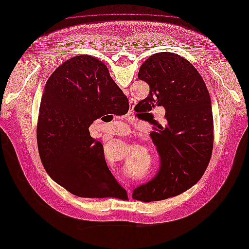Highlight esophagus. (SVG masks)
<instances>
[{"label": "esophagus", "instance_id": "esophagus-1", "mask_svg": "<svg viewBox=\"0 0 249 249\" xmlns=\"http://www.w3.org/2000/svg\"><path fill=\"white\" fill-rule=\"evenodd\" d=\"M128 192H129V193H130V190H128Z\"/></svg>", "mask_w": 249, "mask_h": 249}]
</instances>
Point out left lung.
Returning <instances> with one entry per match:
<instances>
[{
  "label": "left lung",
  "instance_id": "left-lung-1",
  "mask_svg": "<svg viewBox=\"0 0 249 249\" xmlns=\"http://www.w3.org/2000/svg\"><path fill=\"white\" fill-rule=\"evenodd\" d=\"M138 77L150 86L148 96L135 111L166 109L164 123L152 124L151 133L160 156V170L133 191L144 202L167 199L196 184L209 165L213 145L212 102L206 84L195 66L178 54L159 53L141 66ZM142 105L144 108H142Z\"/></svg>",
  "mask_w": 249,
  "mask_h": 249
}]
</instances>
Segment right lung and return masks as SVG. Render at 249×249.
Returning <instances> with one entry per match:
<instances>
[{"mask_svg": "<svg viewBox=\"0 0 249 249\" xmlns=\"http://www.w3.org/2000/svg\"><path fill=\"white\" fill-rule=\"evenodd\" d=\"M128 108L127 97L98 59L79 55L59 66L46 82L36 128L40 158L53 181L81 197H127L89 127Z\"/></svg>", "mask_w": 249, "mask_h": 249, "instance_id": "right-lung-1", "label": "right lung"}]
</instances>
